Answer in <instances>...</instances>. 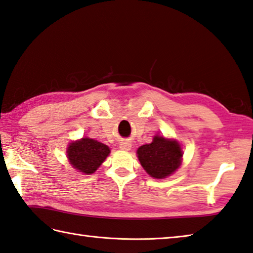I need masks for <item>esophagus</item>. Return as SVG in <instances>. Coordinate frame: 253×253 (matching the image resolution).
<instances>
[{"instance_id":"1","label":"esophagus","mask_w":253,"mask_h":253,"mask_svg":"<svg viewBox=\"0 0 253 253\" xmlns=\"http://www.w3.org/2000/svg\"><path fill=\"white\" fill-rule=\"evenodd\" d=\"M120 149L123 151H128L131 149V144L128 142H122L120 144Z\"/></svg>"}]
</instances>
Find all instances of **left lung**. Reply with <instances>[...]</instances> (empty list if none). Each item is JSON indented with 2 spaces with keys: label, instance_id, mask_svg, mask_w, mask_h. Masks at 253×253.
<instances>
[{
  "label": "left lung",
  "instance_id": "1",
  "mask_svg": "<svg viewBox=\"0 0 253 253\" xmlns=\"http://www.w3.org/2000/svg\"><path fill=\"white\" fill-rule=\"evenodd\" d=\"M183 152L176 141L156 135L153 142L137 149V157L146 173L154 178H165L179 168Z\"/></svg>",
  "mask_w": 253,
  "mask_h": 253
}]
</instances>
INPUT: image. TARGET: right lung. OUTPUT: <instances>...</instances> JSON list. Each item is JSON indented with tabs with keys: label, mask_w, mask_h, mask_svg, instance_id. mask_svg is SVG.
<instances>
[{
	"label": "right lung",
	"mask_w": 253,
	"mask_h": 253,
	"mask_svg": "<svg viewBox=\"0 0 253 253\" xmlns=\"http://www.w3.org/2000/svg\"><path fill=\"white\" fill-rule=\"evenodd\" d=\"M110 153V149L96 140L84 137L70 143L67 156L73 168L84 174H92Z\"/></svg>",
	"instance_id": "right-lung-1"
}]
</instances>
